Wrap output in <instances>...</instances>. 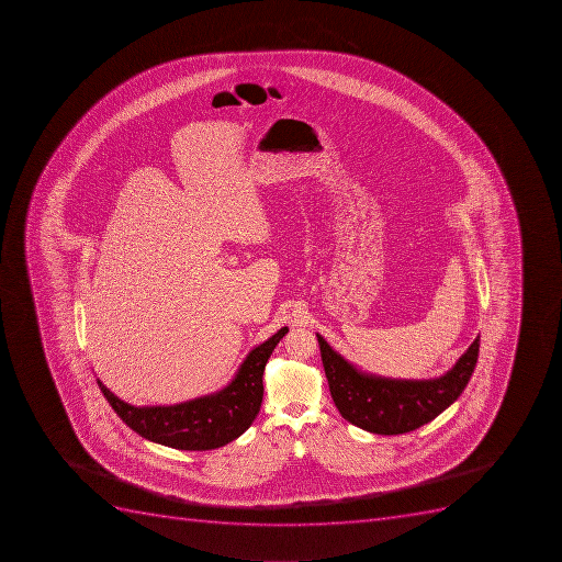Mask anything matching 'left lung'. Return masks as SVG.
I'll list each match as a JSON object with an SVG mask.
<instances>
[{
    "label": "left lung",
    "instance_id": "obj_1",
    "mask_svg": "<svg viewBox=\"0 0 562 562\" xmlns=\"http://www.w3.org/2000/svg\"><path fill=\"white\" fill-rule=\"evenodd\" d=\"M330 396L345 420L373 435H404L435 420L458 401L475 370L481 336L447 373L435 379H392L361 372L321 335Z\"/></svg>",
    "mask_w": 562,
    "mask_h": 562
}]
</instances>
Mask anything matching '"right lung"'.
<instances>
[{
    "instance_id": "obj_1",
    "label": "right lung",
    "mask_w": 562,
    "mask_h": 562,
    "mask_svg": "<svg viewBox=\"0 0 562 562\" xmlns=\"http://www.w3.org/2000/svg\"><path fill=\"white\" fill-rule=\"evenodd\" d=\"M286 333L288 327H283L250 350L233 381L221 392L176 406L135 407L110 392L100 379L98 386L119 418L153 443L178 450L224 447L244 435L260 413L265 364Z\"/></svg>"
}]
</instances>
